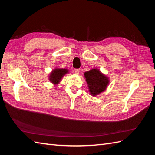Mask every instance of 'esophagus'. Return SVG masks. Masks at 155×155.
Wrapping results in <instances>:
<instances>
[{
    "label": "esophagus",
    "mask_w": 155,
    "mask_h": 155,
    "mask_svg": "<svg viewBox=\"0 0 155 155\" xmlns=\"http://www.w3.org/2000/svg\"><path fill=\"white\" fill-rule=\"evenodd\" d=\"M74 73L77 74H79V70H78V69H74Z\"/></svg>",
    "instance_id": "1"
}]
</instances>
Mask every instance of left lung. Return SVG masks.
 Wrapping results in <instances>:
<instances>
[{
  "mask_svg": "<svg viewBox=\"0 0 155 155\" xmlns=\"http://www.w3.org/2000/svg\"><path fill=\"white\" fill-rule=\"evenodd\" d=\"M84 74L86 78L90 93L93 96H96L103 92L109 83L108 77L101 73L98 69H92L84 72Z\"/></svg>",
  "mask_w": 155,
  "mask_h": 155,
  "instance_id": "left-lung-1",
  "label": "left lung"
}]
</instances>
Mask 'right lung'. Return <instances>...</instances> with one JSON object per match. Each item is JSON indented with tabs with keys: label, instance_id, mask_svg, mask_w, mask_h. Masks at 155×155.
I'll return each mask as SVG.
<instances>
[{
	"label": "right lung",
	"instance_id": "right-lung-1",
	"mask_svg": "<svg viewBox=\"0 0 155 155\" xmlns=\"http://www.w3.org/2000/svg\"><path fill=\"white\" fill-rule=\"evenodd\" d=\"M68 72V70L65 68H55L49 76V80L54 84H57L61 81L64 74Z\"/></svg>",
	"mask_w": 155,
	"mask_h": 155
}]
</instances>
